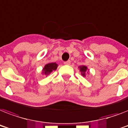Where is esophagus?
Segmentation results:
<instances>
[{
  "mask_svg": "<svg viewBox=\"0 0 128 128\" xmlns=\"http://www.w3.org/2000/svg\"><path fill=\"white\" fill-rule=\"evenodd\" d=\"M64 64L65 65H70V60H68V61H66V62H64Z\"/></svg>",
  "mask_w": 128,
  "mask_h": 128,
  "instance_id": "obj_1",
  "label": "esophagus"
}]
</instances>
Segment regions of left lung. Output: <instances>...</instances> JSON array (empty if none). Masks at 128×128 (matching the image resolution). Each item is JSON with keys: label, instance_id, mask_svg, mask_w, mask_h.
Segmentation results:
<instances>
[{"label": "left lung", "instance_id": "obj_1", "mask_svg": "<svg viewBox=\"0 0 128 128\" xmlns=\"http://www.w3.org/2000/svg\"><path fill=\"white\" fill-rule=\"evenodd\" d=\"M79 68H80V71L82 73V75L84 77L86 76V72L88 70V68L86 66H79Z\"/></svg>", "mask_w": 128, "mask_h": 128}]
</instances>
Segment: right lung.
Wrapping results in <instances>:
<instances>
[{"instance_id": "1", "label": "right lung", "mask_w": 128, "mask_h": 128, "mask_svg": "<svg viewBox=\"0 0 128 128\" xmlns=\"http://www.w3.org/2000/svg\"><path fill=\"white\" fill-rule=\"evenodd\" d=\"M58 67V64L56 62H51L48 63L44 66V68L42 70V74H45L46 76H48L54 70H56Z\"/></svg>"}]
</instances>
